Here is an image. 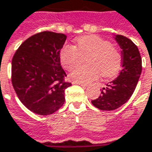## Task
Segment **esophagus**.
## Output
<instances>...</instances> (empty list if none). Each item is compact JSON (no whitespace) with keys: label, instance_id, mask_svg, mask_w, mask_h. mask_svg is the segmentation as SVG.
I'll return each mask as SVG.
<instances>
[{"label":"esophagus","instance_id":"34e87169","mask_svg":"<svg viewBox=\"0 0 152 152\" xmlns=\"http://www.w3.org/2000/svg\"><path fill=\"white\" fill-rule=\"evenodd\" d=\"M73 84H77V85H80V86H81L83 88H86V86H87V85L86 84H84V83H81V82H76V81H74L73 82Z\"/></svg>","mask_w":152,"mask_h":152}]
</instances>
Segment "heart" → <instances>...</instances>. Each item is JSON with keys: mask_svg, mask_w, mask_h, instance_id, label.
Here are the masks:
<instances>
[{"mask_svg": "<svg viewBox=\"0 0 152 152\" xmlns=\"http://www.w3.org/2000/svg\"><path fill=\"white\" fill-rule=\"evenodd\" d=\"M89 55L86 62L89 66L76 68L70 75L71 80L88 83L96 80L102 73L104 77H111L118 73L121 64V54L112 43L97 35L82 36L76 39V46L65 45L60 53L62 66L71 71L83 61V57Z\"/></svg>", "mask_w": 152, "mask_h": 152, "instance_id": "b5f03b06", "label": "heart"}]
</instances>
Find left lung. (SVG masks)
Returning a JSON list of instances; mask_svg holds the SVG:
<instances>
[{"label":"left lung","mask_w":152,"mask_h":152,"mask_svg":"<svg viewBox=\"0 0 152 152\" xmlns=\"http://www.w3.org/2000/svg\"><path fill=\"white\" fill-rule=\"evenodd\" d=\"M115 39L122 50V70L116 79L102 88L101 95L92 101L95 107L106 111L117 109L128 101L142 71V61L137 46L123 35H116Z\"/></svg>","instance_id":"1"}]
</instances>
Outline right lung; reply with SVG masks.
<instances>
[{"instance_id": "add662e5", "label": "right lung", "mask_w": 152, "mask_h": 152, "mask_svg": "<svg viewBox=\"0 0 152 152\" xmlns=\"http://www.w3.org/2000/svg\"><path fill=\"white\" fill-rule=\"evenodd\" d=\"M66 35L45 31L19 46L12 61V83L19 100L34 113L49 115L65 102L71 86L60 65V50Z\"/></svg>"}]
</instances>
